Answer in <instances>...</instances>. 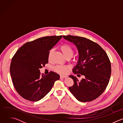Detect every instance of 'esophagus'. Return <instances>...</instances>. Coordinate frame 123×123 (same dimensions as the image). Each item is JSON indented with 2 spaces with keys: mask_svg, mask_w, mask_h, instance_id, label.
<instances>
[{
  "mask_svg": "<svg viewBox=\"0 0 123 123\" xmlns=\"http://www.w3.org/2000/svg\"><path fill=\"white\" fill-rule=\"evenodd\" d=\"M60 78H65L67 77V76H65V75H61L60 76Z\"/></svg>",
  "mask_w": 123,
  "mask_h": 123,
  "instance_id": "obj_1",
  "label": "esophagus"
}]
</instances>
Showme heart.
<instances>
[{"mask_svg": "<svg viewBox=\"0 0 123 123\" xmlns=\"http://www.w3.org/2000/svg\"><path fill=\"white\" fill-rule=\"evenodd\" d=\"M60 49L62 51L64 55L66 57H72L74 54V50L73 48L69 45L63 44L60 47ZM54 49H51L49 50L48 53V59L50 60L51 58V56L53 54ZM70 67L68 66L63 65H57L54 68L55 71L60 74H66Z\"/></svg>", "mask_w": 123, "mask_h": 123, "instance_id": "heart-1", "label": "heart"}]
</instances>
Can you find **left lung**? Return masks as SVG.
Returning a JSON list of instances; mask_svg holds the SVG:
<instances>
[{"mask_svg":"<svg viewBox=\"0 0 123 123\" xmlns=\"http://www.w3.org/2000/svg\"><path fill=\"white\" fill-rule=\"evenodd\" d=\"M63 37L78 50V60L73 72L85 77L79 81L76 76H69L74 82L69 90L78 101H92L102 94L109 84L111 72L109 57L100 45L90 39L70 35Z\"/></svg>","mask_w":123,"mask_h":123,"instance_id":"8db88e82","label":"left lung"}]
</instances>
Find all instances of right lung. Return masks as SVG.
Returning <instances> with one entry per match:
<instances>
[{
  "instance_id": "add662e5",
  "label": "right lung",
  "mask_w": 123,
  "mask_h": 123,
  "mask_svg": "<svg viewBox=\"0 0 123 123\" xmlns=\"http://www.w3.org/2000/svg\"><path fill=\"white\" fill-rule=\"evenodd\" d=\"M62 37H45L28 42L21 47L13 56L10 68L15 89L24 99L38 101L51 90L57 74L50 72L41 75L39 69L48 63V53Z\"/></svg>"
}]
</instances>
